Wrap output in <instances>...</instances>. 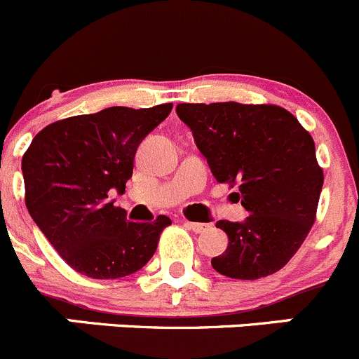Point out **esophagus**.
I'll return each mask as SVG.
<instances>
[{
  "mask_svg": "<svg viewBox=\"0 0 359 359\" xmlns=\"http://www.w3.org/2000/svg\"><path fill=\"white\" fill-rule=\"evenodd\" d=\"M184 225H187L190 230H194L195 233L205 232L209 226V225H205V223H195V222H188V219H184Z\"/></svg>",
  "mask_w": 359,
  "mask_h": 359,
  "instance_id": "34e87169",
  "label": "esophagus"
}]
</instances>
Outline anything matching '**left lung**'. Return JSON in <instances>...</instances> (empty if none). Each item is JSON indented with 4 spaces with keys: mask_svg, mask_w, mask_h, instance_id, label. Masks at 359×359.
Masks as SVG:
<instances>
[{
    "mask_svg": "<svg viewBox=\"0 0 359 359\" xmlns=\"http://www.w3.org/2000/svg\"><path fill=\"white\" fill-rule=\"evenodd\" d=\"M218 183L239 184L243 223L219 219L229 236L212 269L232 279H260L281 271L316 222L323 169L311 134L276 104L176 106ZM237 198V201H239Z\"/></svg>",
    "mask_w": 359,
    "mask_h": 359,
    "instance_id": "8db88e82",
    "label": "left lung"
}]
</instances>
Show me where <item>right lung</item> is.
<instances>
[{
  "label": "right lung",
  "mask_w": 359,
  "mask_h": 359,
  "mask_svg": "<svg viewBox=\"0 0 359 359\" xmlns=\"http://www.w3.org/2000/svg\"><path fill=\"white\" fill-rule=\"evenodd\" d=\"M172 102L154 108L111 106L57 120L34 136L22 157L26 208L62 260L92 279L134 274L157 251L168 216L127 222L108 202L126 191L141 141L168 118Z\"/></svg>",
  "instance_id": "obj_1"
}]
</instances>
